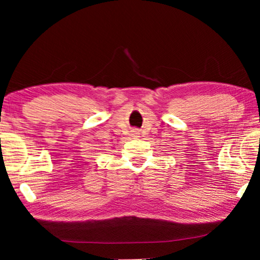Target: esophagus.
<instances>
[{"instance_id":"1","label":"esophagus","mask_w":260,"mask_h":260,"mask_svg":"<svg viewBox=\"0 0 260 260\" xmlns=\"http://www.w3.org/2000/svg\"><path fill=\"white\" fill-rule=\"evenodd\" d=\"M137 135H138V134H135V135H134V136H136V137H137Z\"/></svg>"}]
</instances>
